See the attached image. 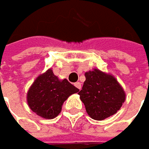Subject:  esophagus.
Instances as JSON below:
<instances>
[{
	"mask_svg": "<svg viewBox=\"0 0 149 149\" xmlns=\"http://www.w3.org/2000/svg\"><path fill=\"white\" fill-rule=\"evenodd\" d=\"M74 85H75V87H76V88H78L79 90L81 89V84H80L79 82H77V83H75Z\"/></svg>",
	"mask_w": 149,
	"mask_h": 149,
	"instance_id": "34e87169",
	"label": "esophagus"
}]
</instances>
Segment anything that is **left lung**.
<instances>
[{
	"label": "left lung",
	"mask_w": 149,
	"mask_h": 149,
	"mask_svg": "<svg viewBox=\"0 0 149 149\" xmlns=\"http://www.w3.org/2000/svg\"><path fill=\"white\" fill-rule=\"evenodd\" d=\"M85 81L78 95L89 117L103 120L115 114L125 101V93L113 75L98 69L85 72Z\"/></svg>",
	"instance_id": "1"
}]
</instances>
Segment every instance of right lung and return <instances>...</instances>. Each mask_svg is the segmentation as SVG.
<instances>
[{
  "label": "right lung",
  "instance_id": "1",
  "mask_svg": "<svg viewBox=\"0 0 149 149\" xmlns=\"http://www.w3.org/2000/svg\"><path fill=\"white\" fill-rule=\"evenodd\" d=\"M79 89L66 79L60 80L52 69L38 76L27 92V102L35 113L52 119L60 114L64 102Z\"/></svg>",
  "mask_w": 149,
  "mask_h": 149
}]
</instances>
